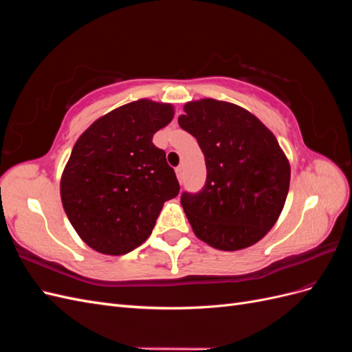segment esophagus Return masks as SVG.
<instances>
[{
	"label": "esophagus",
	"mask_w": 352,
	"mask_h": 352,
	"mask_svg": "<svg viewBox=\"0 0 352 352\" xmlns=\"http://www.w3.org/2000/svg\"><path fill=\"white\" fill-rule=\"evenodd\" d=\"M176 176H177L179 182H182V180H184V167L182 166L176 167Z\"/></svg>",
	"instance_id": "esophagus-1"
}]
</instances>
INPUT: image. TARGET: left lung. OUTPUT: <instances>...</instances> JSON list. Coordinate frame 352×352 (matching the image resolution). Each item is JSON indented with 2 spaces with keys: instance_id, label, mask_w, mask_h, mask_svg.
<instances>
[{
  "instance_id": "obj_1",
  "label": "left lung",
  "mask_w": 352,
  "mask_h": 352,
  "mask_svg": "<svg viewBox=\"0 0 352 352\" xmlns=\"http://www.w3.org/2000/svg\"><path fill=\"white\" fill-rule=\"evenodd\" d=\"M179 126L197 138L207 180L180 204L195 235L221 251L257 243L278 221L291 166L276 136L236 104L204 98L185 104Z\"/></svg>"
}]
</instances>
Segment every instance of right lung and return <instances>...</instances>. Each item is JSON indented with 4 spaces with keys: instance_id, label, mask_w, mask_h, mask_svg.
Returning a JSON list of instances; mask_svg holds the SVG:
<instances>
[{
    "instance_id": "add662e5",
    "label": "right lung",
    "mask_w": 352,
    "mask_h": 352,
    "mask_svg": "<svg viewBox=\"0 0 352 352\" xmlns=\"http://www.w3.org/2000/svg\"><path fill=\"white\" fill-rule=\"evenodd\" d=\"M172 104L138 100L95 120L74 144L60 180L63 208L92 250L122 255L151 235L164 202L177 197L175 170L153 136Z\"/></svg>"
}]
</instances>
